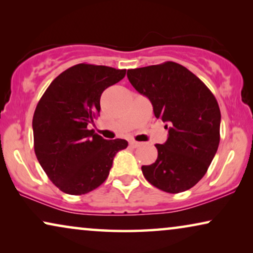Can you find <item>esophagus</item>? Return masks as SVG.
<instances>
[{
	"mask_svg": "<svg viewBox=\"0 0 253 253\" xmlns=\"http://www.w3.org/2000/svg\"><path fill=\"white\" fill-rule=\"evenodd\" d=\"M129 144H130V146L133 147V148H136L140 145V143H138V141H136V140H130Z\"/></svg>",
	"mask_w": 253,
	"mask_h": 253,
	"instance_id": "34e87169",
	"label": "esophagus"
}]
</instances>
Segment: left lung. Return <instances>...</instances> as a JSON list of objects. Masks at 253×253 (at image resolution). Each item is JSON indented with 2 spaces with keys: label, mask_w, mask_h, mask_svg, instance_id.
<instances>
[{
  "label": "left lung",
  "mask_w": 253,
  "mask_h": 253,
  "mask_svg": "<svg viewBox=\"0 0 253 253\" xmlns=\"http://www.w3.org/2000/svg\"><path fill=\"white\" fill-rule=\"evenodd\" d=\"M127 78L147 96L168 139L157 144L154 164L143 166L145 178L169 193L186 191L206 174L220 143L221 113L209 87L183 65L165 62L130 69Z\"/></svg>",
  "instance_id": "8db88e82"
}]
</instances>
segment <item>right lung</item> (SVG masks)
I'll return each mask as SVG.
<instances>
[{"mask_svg":"<svg viewBox=\"0 0 253 253\" xmlns=\"http://www.w3.org/2000/svg\"><path fill=\"white\" fill-rule=\"evenodd\" d=\"M126 69L81 63L58 75L33 115L34 152L48 178L68 195H85L106 181L124 139H103L87 126L99 116L100 98Z\"/></svg>","mask_w":253,"mask_h":253,"instance_id":"add662e5","label":"right lung"}]
</instances>
